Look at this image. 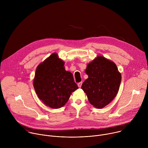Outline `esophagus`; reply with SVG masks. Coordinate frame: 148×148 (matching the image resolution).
Returning a JSON list of instances; mask_svg holds the SVG:
<instances>
[{
	"label": "esophagus",
	"instance_id": "obj_1",
	"mask_svg": "<svg viewBox=\"0 0 148 148\" xmlns=\"http://www.w3.org/2000/svg\"><path fill=\"white\" fill-rule=\"evenodd\" d=\"M82 82H80L78 83V86L79 88H81V87L82 86Z\"/></svg>",
	"mask_w": 148,
	"mask_h": 148
}]
</instances>
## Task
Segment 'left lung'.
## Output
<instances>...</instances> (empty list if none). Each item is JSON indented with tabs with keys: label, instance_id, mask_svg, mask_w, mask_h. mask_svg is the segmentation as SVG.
<instances>
[{
	"label": "left lung",
	"instance_id": "left-lung-1",
	"mask_svg": "<svg viewBox=\"0 0 148 148\" xmlns=\"http://www.w3.org/2000/svg\"><path fill=\"white\" fill-rule=\"evenodd\" d=\"M86 73L88 78L82 83L81 89L95 108L105 107L116 97L119 88L121 75L116 64L98 56L87 65Z\"/></svg>",
	"mask_w": 148,
	"mask_h": 148
}]
</instances>
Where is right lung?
<instances>
[{
    "label": "right lung",
    "instance_id": "obj_1",
    "mask_svg": "<svg viewBox=\"0 0 148 148\" xmlns=\"http://www.w3.org/2000/svg\"><path fill=\"white\" fill-rule=\"evenodd\" d=\"M64 62L56 53L38 66L33 86L38 98L47 106L57 109L67 102L78 88L71 73L66 71Z\"/></svg>",
    "mask_w": 148,
    "mask_h": 148
}]
</instances>
